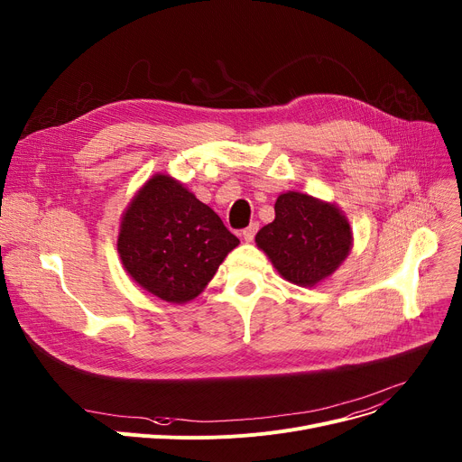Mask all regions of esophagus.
<instances>
[{
    "instance_id": "obj_1",
    "label": "esophagus",
    "mask_w": 462,
    "mask_h": 462,
    "mask_svg": "<svg viewBox=\"0 0 462 462\" xmlns=\"http://www.w3.org/2000/svg\"><path fill=\"white\" fill-rule=\"evenodd\" d=\"M256 232H258V223H253V225H249L247 228H245V230L241 232V236H243V239H245V241L251 243V241L254 239Z\"/></svg>"
}]
</instances>
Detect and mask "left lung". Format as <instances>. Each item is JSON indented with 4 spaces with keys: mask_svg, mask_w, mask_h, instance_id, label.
Wrapping results in <instances>:
<instances>
[{
    "mask_svg": "<svg viewBox=\"0 0 462 462\" xmlns=\"http://www.w3.org/2000/svg\"><path fill=\"white\" fill-rule=\"evenodd\" d=\"M282 279L300 288L327 281L353 249V230L334 202L288 191L274 202V221L256 234Z\"/></svg>",
    "mask_w": 462,
    "mask_h": 462,
    "instance_id": "left-lung-1",
    "label": "left lung"
}]
</instances>
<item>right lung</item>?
Returning <instances> with one entry per match:
<instances>
[{"label": "right lung", "instance_id": "1", "mask_svg": "<svg viewBox=\"0 0 462 462\" xmlns=\"http://www.w3.org/2000/svg\"><path fill=\"white\" fill-rule=\"evenodd\" d=\"M239 239L171 174L148 178L120 217L116 251L144 291L183 304L199 297Z\"/></svg>", "mask_w": 462, "mask_h": 462}]
</instances>
